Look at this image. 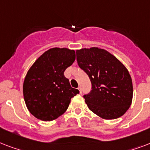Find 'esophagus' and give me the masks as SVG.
Returning <instances> with one entry per match:
<instances>
[{"label":"esophagus","instance_id":"obj_1","mask_svg":"<svg viewBox=\"0 0 150 150\" xmlns=\"http://www.w3.org/2000/svg\"><path fill=\"white\" fill-rule=\"evenodd\" d=\"M78 89H79V90L80 93H82V87H81V86H79V88H78Z\"/></svg>","mask_w":150,"mask_h":150}]
</instances>
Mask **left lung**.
I'll return each mask as SVG.
<instances>
[{
  "label": "left lung",
  "mask_w": 150,
  "mask_h": 150,
  "mask_svg": "<svg viewBox=\"0 0 150 150\" xmlns=\"http://www.w3.org/2000/svg\"><path fill=\"white\" fill-rule=\"evenodd\" d=\"M78 65L91 81L92 90L83 97L89 109L107 120L122 116L132 103L133 86L127 68L103 49L76 51Z\"/></svg>",
  "instance_id": "obj_1"
}]
</instances>
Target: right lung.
Masks as SVG:
<instances>
[{
  "instance_id": "obj_1",
  "label": "right lung",
  "mask_w": 150,
  "mask_h": 150,
  "mask_svg": "<svg viewBox=\"0 0 150 150\" xmlns=\"http://www.w3.org/2000/svg\"><path fill=\"white\" fill-rule=\"evenodd\" d=\"M75 60V50L52 48L29 68L23 83V95L27 108L36 118L45 121L56 119L68 109L71 99L79 93L64 75Z\"/></svg>"
}]
</instances>
